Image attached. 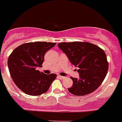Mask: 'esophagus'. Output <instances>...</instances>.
<instances>
[{"label":"esophagus","mask_w":122,"mask_h":122,"mask_svg":"<svg viewBox=\"0 0 122 122\" xmlns=\"http://www.w3.org/2000/svg\"><path fill=\"white\" fill-rule=\"evenodd\" d=\"M58 78H60V79H64L65 78V76H61V75H58Z\"/></svg>","instance_id":"1"}]
</instances>
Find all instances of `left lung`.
Segmentation results:
<instances>
[{"mask_svg":"<svg viewBox=\"0 0 122 122\" xmlns=\"http://www.w3.org/2000/svg\"><path fill=\"white\" fill-rule=\"evenodd\" d=\"M58 47L78 67L79 78L71 77L73 85L69 92L75 96L91 94L102 83L108 70V63L104 51L94 44L83 42H62Z\"/></svg>","mask_w":122,"mask_h":122,"instance_id":"left-lung-1","label":"left lung"}]
</instances>
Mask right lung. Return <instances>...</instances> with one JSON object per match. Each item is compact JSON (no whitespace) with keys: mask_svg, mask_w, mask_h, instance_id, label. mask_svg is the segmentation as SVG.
<instances>
[{"mask_svg":"<svg viewBox=\"0 0 122 122\" xmlns=\"http://www.w3.org/2000/svg\"><path fill=\"white\" fill-rule=\"evenodd\" d=\"M55 45L52 42H28L18 46L10 54L7 65L10 76L23 92L39 96L49 90L57 75L44 74L37 68L42 67L46 52Z\"/></svg>","mask_w":122,"mask_h":122,"instance_id":"1","label":"right lung"}]
</instances>
